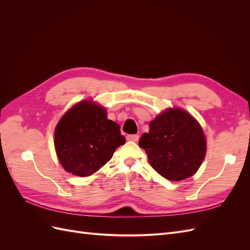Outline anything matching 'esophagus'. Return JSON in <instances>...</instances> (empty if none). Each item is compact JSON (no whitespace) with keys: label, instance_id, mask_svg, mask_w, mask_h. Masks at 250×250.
Wrapping results in <instances>:
<instances>
[{"label":"esophagus","instance_id":"34e87169","mask_svg":"<svg viewBox=\"0 0 250 250\" xmlns=\"http://www.w3.org/2000/svg\"><path fill=\"white\" fill-rule=\"evenodd\" d=\"M127 141H130V142H137L139 140V135L138 134H128L126 137Z\"/></svg>","mask_w":250,"mask_h":250}]
</instances>
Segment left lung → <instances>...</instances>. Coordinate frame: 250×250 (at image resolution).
I'll use <instances>...</instances> for the list:
<instances>
[{
    "mask_svg": "<svg viewBox=\"0 0 250 250\" xmlns=\"http://www.w3.org/2000/svg\"><path fill=\"white\" fill-rule=\"evenodd\" d=\"M139 141L152 168L168 180L192 176L201 166L207 141L201 126L181 108H168L150 122Z\"/></svg>",
    "mask_w": 250,
    "mask_h": 250,
    "instance_id": "obj_1",
    "label": "left lung"
}]
</instances>
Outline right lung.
<instances>
[{"label": "right lung", "mask_w": 250, "mask_h": 250, "mask_svg": "<svg viewBox=\"0 0 250 250\" xmlns=\"http://www.w3.org/2000/svg\"><path fill=\"white\" fill-rule=\"evenodd\" d=\"M106 109L93 101L74 105L59 120L54 145L63 169L77 176H89L106 164L125 144L120 126L107 119Z\"/></svg>", "instance_id": "add662e5"}]
</instances>
